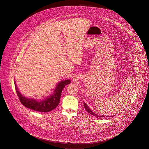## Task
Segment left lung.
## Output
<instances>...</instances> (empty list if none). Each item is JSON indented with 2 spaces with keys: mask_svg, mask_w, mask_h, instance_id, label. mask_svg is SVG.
<instances>
[{
  "mask_svg": "<svg viewBox=\"0 0 149 149\" xmlns=\"http://www.w3.org/2000/svg\"><path fill=\"white\" fill-rule=\"evenodd\" d=\"M84 105L85 108V109H86V110L87 111V112H88V113H90L91 115H92L93 116H95V117H105L104 116H100V115H97V114H96V113H93V112H92V111L89 108L87 107V105H86V104L85 103H84Z\"/></svg>",
  "mask_w": 149,
  "mask_h": 149,
  "instance_id": "1",
  "label": "left lung"
}]
</instances>
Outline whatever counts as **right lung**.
I'll list each match as a JSON object with an SVG mask.
<instances>
[{
	"label": "right lung",
	"mask_w": 149,
	"mask_h": 149,
	"mask_svg": "<svg viewBox=\"0 0 149 149\" xmlns=\"http://www.w3.org/2000/svg\"><path fill=\"white\" fill-rule=\"evenodd\" d=\"M14 82L15 89L19 99L24 107L37 111L46 113L53 110L58 106L61 98L62 91L65 85L70 84V80H66L59 82L54 91V93L50 95L49 98L41 101H38L36 99H29L24 97L17 90L15 81H14Z\"/></svg>",
	"instance_id": "1"
}]
</instances>
